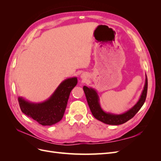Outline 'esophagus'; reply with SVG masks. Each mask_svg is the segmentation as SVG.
I'll return each mask as SVG.
<instances>
[{
  "instance_id": "34e87169",
  "label": "esophagus",
  "mask_w": 161,
  "mask_h": 161,
  "mask_svg": "<svg viewBox=\"0 0 161 161\" xmlns=\"http://www.w3.org/2000/svg\"><path fill=\"white\" fill-rule=\"evenodd\" d=\"M81 79H82L83 80H85L86 78H87V76H86V75H85V74H82V75H81Z\"/></svg>"
}]
</instances>
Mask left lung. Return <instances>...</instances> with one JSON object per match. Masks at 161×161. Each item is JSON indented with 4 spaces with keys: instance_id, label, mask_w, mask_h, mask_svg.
<instances>
[{
    "instance_id": "obj_1",
    "label": "left lung",
    "mask_w": 161,
    "mask_h": 161,
    "mask_svg": "<svg viewBox=\"0 0 161 161\" xmlns=\"http://www.w3.org/2000/svg\"><path fill=\"white\" fill-rule=\"evenodd\" d=\"M148 89V79L146 76L145 85L144 90L140 96V98L136 104L122 114H114L110 113H106L101 109L99 104V96L94 89L89 88L86 86H83V90L86 98L87 103L89 106L91 113L95 118L102 122L109 125H120L125 123L138 113V111L144 105L147 95Z\"/></svg>"
}]
</instances>
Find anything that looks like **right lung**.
Listing matches in <instances>:
<instances>
[{
	"label": "right lung",
	"instance_id": "obj_1",
	"mask_svg": "<svg viewBox=\"0 0 161 161\" xmlns=\"http://www.w3.org/2000/svg\"><path fill=\"white\" fill-rule=\"evenodd\" d=\"M76 84V77L64 80L49 99L40 103H31L19 97L18 101L21 111L42 125L55 124L62 119L70 92Z\"/></svg>",
	"mask_w": 161,
	"mask_h": 161
}]
</instances>
